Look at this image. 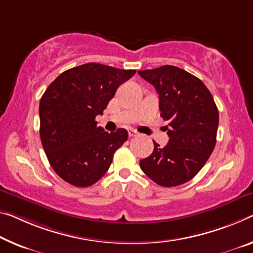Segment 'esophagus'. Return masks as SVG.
<instances>
[{
  "mask_svg": "<svg viewBox=\"0 0 253 253\" xmlns=\"http://www.w3.org/2000/svg\"><path fill=\"white\" fill-rule=\"evenodd\" d=\"M128 135H129V137H135V136H137V131L134 130V129H129L128 130Z\"/></svg>",
  "mask_w": 253,
  "mask_h": 253,
  "instance_id": "34e87169",
  "label": "esophagus"
}]
</instances>
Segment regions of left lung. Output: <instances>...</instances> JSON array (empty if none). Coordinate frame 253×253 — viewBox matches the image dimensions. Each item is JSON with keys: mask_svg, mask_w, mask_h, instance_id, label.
<instances>
[{"mask_svg": "<svg viewBox=\"0 0 253 253\" xmlns=\"http://www.w3.org/2000/svg\"><path fill=\"white\" fill-rule=\"evenodd\" d=\"M159 93L161 117L167 120L169 142H154L153 153L139 161L142 171L162 187H175L195 177L216 144L218 109L198 78L177 66L138 71Z\"/></svg>", "mask_w": 253, "mask_h": 253, "instance_id": "8db88e82", "label": "left lung"}]
</instances>
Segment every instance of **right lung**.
<instances>
[{
  "label": "right lung",
  "instance_id": "right-lung-1",
  "mask_svg": "<svg viewBox=\"0 0 253 253\" xmlns=\"http://www.w3.org/2000/svg\"><path fill=\"white\" fill-rule=\"evenodd\" d=\"M136 73L97 63L58 75L40 99V139L51 168L64 181L89 187L105 175L115 152L127 141L124 128L97 126L118 86Z\"/></svg>",
  "mask_w": 253,
  "mask_h": 253
}]
</instances>
